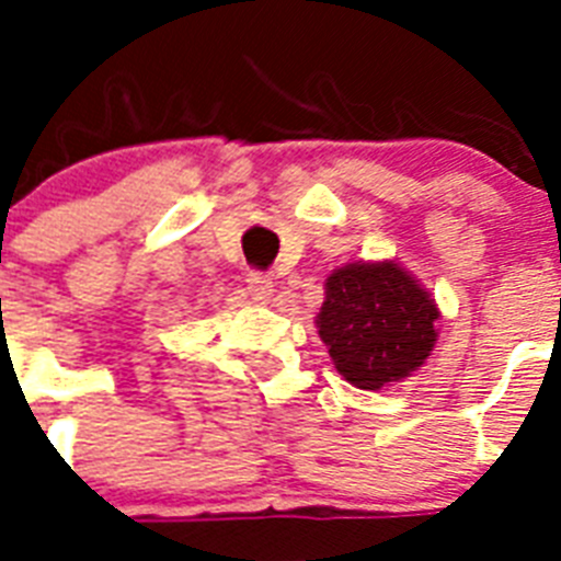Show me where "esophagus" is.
I'll return each instance as SVG.
<instances>
[{
    "mask_svg": "<svg viewBox=\"0 0 561 561\" xmlns=\"http://www.w3.org/2000/svg\"><path fill=\"white\" fill-rule=\"evenodd\" d=\"M247 294L259 302H267L273 297V279L267 273H247Z\"/></svg>",
    "mask_w": 561,
    "mask_h": 561,
    "instance_id": "34e87169",
    "label": "esophagus"
}]
</instances>
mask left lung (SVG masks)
Instances as JSON below:
<instances>
[{"label":"left lung","mask_w":561,"mask_h":561,"mask_svg":"<svg viewBox=\"0 0 561 561\" xmlns=\"http://www.w3.org/2000/svg\"><path fill=\"white\" fill-rule=\"evenodd\" d=\"M439 306L392 259L352 262L325 276L317 334L334 369L358 390H383L425 367L439 329Z\"/></svg>","instance_id":"1"}]
</instances>
